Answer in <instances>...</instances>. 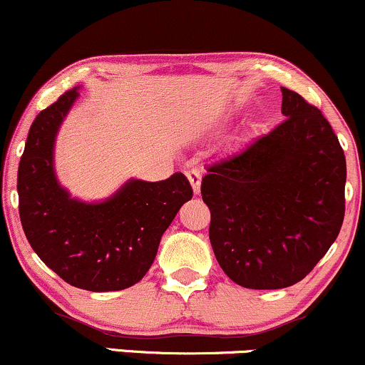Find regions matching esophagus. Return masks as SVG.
Returning <instances> with one entry per match:
<instances>
[{"mask_svg":"<svg viewBox=\"0 0 365 365\" xmlns=\"http://www.w3.org/2000/svg\"><path fill=\"white\" fill-rule=\"evenodd\" d=\"M186 175H187V179H190L191 187H192V191H195V195H200V186H201V173H200V170H196V169L187 170Z\"/></svg>","mask_w":365,"mask_h":365,"instance_id":"esophagus-1","label":"esophagus"}]
</instances>
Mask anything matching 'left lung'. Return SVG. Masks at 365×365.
<instances>
[{"mask_svg":"<svg viewBox=\"0 0 365 365\" xmlns=\"http://www.w3.org/2000/svg\"><path fill=\"white\" fill-rule=\"evenodd\" d=\"M285 121L208 165L201 196L225 275L256 290L301 282L335 242L345 215V153L318 107L282 87Z\"/></svg>","mask_w":365,"mask_h":365,"instance_id":"8db88e82","label":"left lung"}]
</instances>
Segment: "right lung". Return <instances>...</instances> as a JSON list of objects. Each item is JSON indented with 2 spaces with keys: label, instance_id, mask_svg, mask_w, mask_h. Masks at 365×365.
<instances>
[{
  "label": "right lung",
  "instance_id": "1",
  "mask_svg": "<svg viewBox=\"0 0 365 365\" xmlns=\"http://www.w3.org/2000/svg\"><path fill=\"white\" fill-rule=\"evenodd\" d=\"M80 87L64 92L30 126L20 158L19 212L32 250L64 282L92 292L135 285L157 256L162 234L192 198L182 173L165 181L130 179L107 200L71 198L54 170V143Z\"/></svg>",
  "mask_w": 365,
  "mask_h": 365
}]
</instances>
